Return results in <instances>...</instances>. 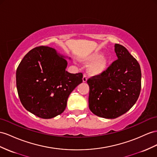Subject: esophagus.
<instances>
[{"label": "esophagus", "instance_id": "1", "mask_svg": "<svg viewBox=\"0 0 157 157\" xmlns=\"http://www.w3.org/2000/svg\"><path fill=\"white\" fill-rule=\"evenodd\" d=\"M83 82H87V75H85L84 74L83 75Z\"/></svg>", "mask_w": 157, "mask_h": 157}]
</instances>
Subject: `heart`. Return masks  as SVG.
Wrapping results in <instances>:
<instances>
[{
    "label": "heart",
    "mask_w": 157,
    "mask_h": 157,
    "mask_svg": "<svg viewBox=\"0 0 157 157\" xmlns=\"http://www.w3.org/2000/svg\"><path fill=\"white\" fill-rule=\"evenodd\" d=\"M86 63L91 62L87 68V71L92 76L101 75L105 72L109 66V59L99 52H95L82 59Z\"/></svg>",
    "instance_id": "b5f03b06"
}]
</instances>
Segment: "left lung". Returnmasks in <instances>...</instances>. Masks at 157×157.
Listing matches in <instances>:
<instances>
[{"label": "left lung", "mask_w": 157, "mask_h": 157, "mask_svg": "<svg viewBox=\"0 0 157 157\" xmlns=\"http://www.w3.org/2000/svg\"><path fill=\"white\" fill-rule=\"evenodd\" d=\"M117 59L103 74L88 79L89 107L100 117L115 119L137 101L141 88L139 63L123 46L115 44Z\"/></svg>", "instance_id": "left-lung-1"}]
</instances>
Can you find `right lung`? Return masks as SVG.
Masks as SVG:
<instances>
[{
    "instance_id": "right-lung-1",
    "label": "right lung",
    "mask_w": 157,
    "mask_h": 157,
    "mask_svg": "<svg viewBox=\"0 0 157 157\" xmlns=\"http://www.w3.org/2000/svg\"><path fill=\"white\" fill-rule=\"evenodd\" d=\"M66 58L54 48L41 46L28 52L18 66L16 80L20 100L38 117L51 119L62 113L70 94L82 82V73L66 71Z\"/></svg>"
}]
</instances>
